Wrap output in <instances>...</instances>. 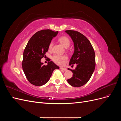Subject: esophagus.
Masks as SVG:
<instances>
[{
    "mask_svg": "<svg viewBox=\"0 0 121 121\" xmlns=\"http://www.w3.org/2000/svg\"><path fill=\"white\" fill-rule=\"evenodd\" d=\"M60 69L61 70H62V71H67V69H66V68H64L60 67Z\"/></svg>",
    "mask_w": 121,
    "mask_h": 121,
    "instance_id": "obj_1",
    "label": "esophagus"
}]
</instances>
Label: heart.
I'll use <instances>...</instances> for the list:
<instances>
[{"label":"heart","instance_id":"heart-1","mask_svg":"<svg viewBox=\"0 0 121 121\" xmlns=\"http://www.w3.org/2000/svg\"><path fill=\"white\" fill-rule=\"evenodd\" d=\"M58 40L60 42V43L63 45L65 48H68V47L69 46L70 44V41H69V39L67 37V36H61L59 39ZM53 43L52 42H51L49 43V49H51L52 48ZM52 59L53 61L55 63L59 65H63L65 61H66L68 59V57L67 56H60V55L58 54H56L52 57Z\"/></svg>","mask_w":121,"mask_h":121}]
</instances>
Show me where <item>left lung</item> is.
Wrapping results in <instances>:
<instances>
[{"instance_id":"left-lung-1","label":"left lung","mask_w":121,"mask_h":121,"mask_svg":"<svg viewBox=\"0 0 121 121\" xmlns=\"http://www.w3.org/2000/svg\"><path fill=\"white\" fill-rule=\"evenodd\" d=\"M65 32L71 37L74 45V52L69 65H77L75 69H68L73 75L67 81L72 86L81 87L89 81L95 68L94 50L89 40L82 34L73 30Z\"/></svg>"}]
</instances>
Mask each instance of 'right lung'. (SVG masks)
<instances>
[{
    "instance_id": "right-lung-1",
    "label": "right lung",
    "mask_w": 121,
    "mask_h": 121,
    "mask_svg": "<svg viewBox=\"0 0 121 121\" xmlns=\"http://www.w3.org/2000/svg\"><path fill=\"white\" fill-rule=\"evenodd\" d=\"M58 31L49 29L36 32L29 40L23 53L22 68L28 81L35 86L45 84L52 76L55 69L60 68L53 61L43 65L41 59L48 52L49 43L57 35Z\"/></svg>"
}]
</instances>
